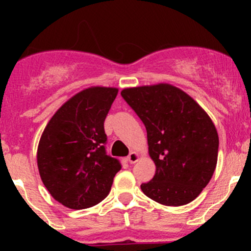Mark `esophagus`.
Returning a JSON list of instances; mask_svg holds the SVG:
<instances>
[{
	"label": "esophagus",
	"mask_w": 251,
	"mask_h": 251,
	"mask_svg": "<svg viewBox=\"0 0 251 251\" xmlns=\"http://www.w3.org/2000/svg\"><path fill=\"white\" fill-rule=\"evenodd\" d=\"M127 160L130 164H135L140 160V155H138V153H136V151H131L130 155L127 156Z\"/></svg>",
	"instance_id": "34e87169"
}]
</instances>
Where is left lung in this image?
<instances>
[{"mask_svg":"<svg viewBox=\"0 0 251 251\" xmlns=\"http://www.w3.org/2000/svg\"><path fill=\"white\" fill-rule=\"evenodd\" d=\"M121 96L143 121L155 175L141 189L166 206L191 203L214 175L219 135L193 98L170 83L124 88Z\"/></svg>","mask_w":251,"mask_h":251,"instance_id":"left-lung-1","label":"left lung"}]
</instances>
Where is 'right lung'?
<instances>
[{"label":"right lung","mask_w":251,"mask_h":251,"mask_svg":"<svg viewBox=\"0 0 251 251\" xmlns=\"http://www.w3.org/2000/svg\"><path fill=\"white\" fill-rule=\"evenodd\" d=\"M118 88L92 86L54 113L37 147V168L50 196L69 209H87L109 194L121 165L105 153L104 120Z\"/></svg>","instance_id":"1"}]
</instances>
